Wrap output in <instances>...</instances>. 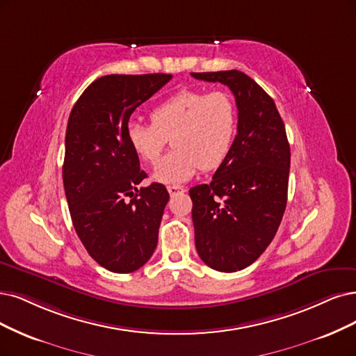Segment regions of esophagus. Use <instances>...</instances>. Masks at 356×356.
I'll use <instances>...</instances> for the list:
<instances>
[{"mask_svg":"<svg viewBox=\"0 0 356 356\" xmlns=\"http://www.w3.org/2000/svg\"><path fill=\"white\" fill-rule=\"evenodd\" d=\"M167 191L170 195H177L180 192H185V188L177 186V185H170V186H167Z\"/></svg>","mask_w":356,"mask_h":356,"instance_id":"34e87169","label":"esophagus"}]
</instances>
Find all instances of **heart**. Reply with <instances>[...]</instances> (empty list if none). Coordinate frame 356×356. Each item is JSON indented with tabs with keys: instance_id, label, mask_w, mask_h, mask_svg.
Segmentation results:
<instances>
[{
	"instance_id": "1",
	"label": "heart",
	"mask_w": 356,
	"mask_h": 356,
	"mask_svg": "<svg viewBox=\"0 0 356 356\" xmlns=\"http://www.w3.org/2000/svg\"><path fill=\"white\" fill-rule=\"evenodd\" d=\"M151 122L127 124L131 149L155 164L171 139L175 149L155 167L154 179L183 183L200 168L213 170L225 161L238 131V105L226 90H181L156 105Z\"/></svg>"
}]
</instances>
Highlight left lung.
<instances>
[{"mask_svg": "<svg viewBox=\"0 0 356 356\" xmlns=\"http://www.w3.org/2000/svg\"><path fill=\"white\" fill-rule=\"evenodd\" d=\"M230 88L238 135L209 185L189 191L195 246L208 267L234 273L251 266L277 233L287 204L291 147L273 98L239 70L191 73Z\"/></svg>", "mask_w": 356, "mask_h": 356, "instance_id": "8db88e82", "label": "left lung"}]
</instances>
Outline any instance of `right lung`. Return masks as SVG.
Returning a JSON list of instances; mask_svg holds the SVG:
<instances>
[{"label": "right lung", "mask_w": 356, "mask_h": 356, "mask_svg": "<svg viewBox=\"0 0 356 356\" xmlns=\"http://www.w3.org/2000/svg\"><path fill=\"white\" fill-rule=\"evenodd\" d=\"M171 74H108L92 82L72 108L65 130L63 183L74 230L88 254L113 273H131L158 243L168 202L147 177L126 136L129 118Z\"/></svg>", "instance_id": "add662e5"}]
</instances>
